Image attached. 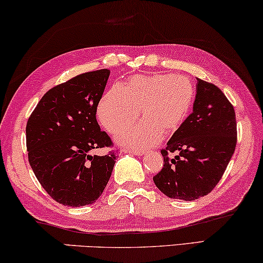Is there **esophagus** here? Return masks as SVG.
<instances>
[{
	"instance_id": "1",
	"label": "esophagus",
	"mask_w": 263,
	"mask_h": 263,
	"mask_svg": "<svg viewBox=\"0 0 263 263\" xmlns=\"http://www.w3.org/2000/svg\"><path fill=\"white\" fill-rule=\"evenodd\" d=\"M123 152L128 154H134V156H141V154H143V151H135V149H123Z\"/></svg>"
}]
</instances>
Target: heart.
Returning <instances> with one entry per match:
<instances>
[{"instance_id":"1","label":"heart","mask_w":263,"mask_h":263,"mask_svg":"<svg viewBox=\"0 0 263 263\" xmlns=\"http://www.w3.org/2000/svg\"><path fill=\"white\" fill-rule=\"evenodd\" d=\"M195 97V87L183 75H136L125 84L104 93L97 116L111 134H118L138 120L143 121L120 135L124 146L142 148L152 146L178 130L188 116Z\"/></svg>"}]
</instances>
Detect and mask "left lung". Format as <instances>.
<instances>
[{
  "label": "left lung",
  "instance_id": "left-lung-1",
  "mask_svg": "<svg viewBox=\"0 0 263 263\" xmlns=\"http://www.w3.org/2000/svg\"><path fill=\"white\" fill-rule=\"evenodd\" d=\"M236 143L233 105L214 84L197 79L193 112L160 151L164 165L154 184L171 199L193 201L207 195L224 175ZM175 152L177 156L168 157Z\"/></svg>",
  "mask_w": 263,
  "mask_h": 263
}]
</instances>
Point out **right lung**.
<instances>
[{"mask_svg":"<svg viewBox=\"0 0 263 263\" xmlns=\"http://www.w3.org/2000/svg\"><path fill=\"white\" fill-rule=\"evenodd\" d=\"M109 75L87 71L50 88L28 117V163L45 192L64 206L96 202L112 172L117 151L91 154L114 147L96 117Z\"/></svg>","mask_w":263,"mask_h":263,"instance_id":"right-lung-1","label":"right lung"}]
</instances>
